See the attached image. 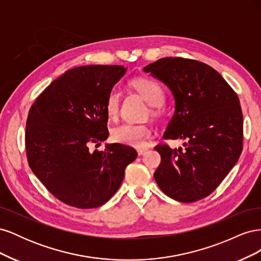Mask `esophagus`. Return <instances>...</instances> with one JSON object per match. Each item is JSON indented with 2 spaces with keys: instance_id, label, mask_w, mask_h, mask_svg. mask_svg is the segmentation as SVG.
<instances>
[{
  "instance_id": "34e87169",
  "label": "esophagus",
  "mask_w": 261,
  "mask_h": 261,
  "mask_svg": "<svg viewBox=\"0 0 261 261\" xmlns=\"http://www.w3.org/2000/svg\"><path fill=\"white\" fill-rule=\"evenodd\" d=\"M147 148H138L137 149V153H138V155H143V154H145V152L147 151Z\"/></svg>"
}]
</instances>
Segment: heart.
Returning a JSON list of instances; mask_svg holds the SVG:
<instances>
[{"label": "heart", "instance_id": "b5f03b06", "mask_svg": "<svg viewBox=\"0 0 261 261\" xmlns=\"http://www.w3.org/2000/svg\"><path fill=\"white\" fill-rule=\"evenodd\" d=\"M130 86L135 89L147 103L152 107H161L164 93L159 84L145 77L134 78ZM121 103V92L117 88L111 89L106 100V112L110 118H115L118 114ZM151 135V130L145 125L123 123L112 129L111 136L116 143L126 146L141 148L146 146V139Z\"/></svg>", "mask_w": 261, "mask_h": 261}]
</instances>
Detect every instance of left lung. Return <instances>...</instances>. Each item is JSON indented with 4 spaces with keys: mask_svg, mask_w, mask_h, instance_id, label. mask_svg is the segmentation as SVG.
Segmentation results:
<instances>
[{
    "mask_svg": "<svg viewBox=\"0 0 261 261\" xmlns=\"http://www.w3.org/2000/svg\"><path fill=\"white\" fill-rule=\"evenodd\" d=\"M162 82L174 99L164 139H184V148L159 145L154 178L172 199L194 202L209 196L239 161L243 114L238 94L204 63L163 58L143 68Z\"/></svg>",
    "mask_w": 261,
    "mask_h": 261,
    "instance_id": "1",
    "label": "left lung"
}]
</instances>
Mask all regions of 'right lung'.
Listing matches in <instances>:
<instances>
[{
	"label": "right lung",
	"instance_id": "add662e5",
	"mask_svg": "<svg viewBox=\"0 0 261 261\" xmlns=\"http://www.w3.org/2000/svg\"><path fill=\"white\" fill-rule=\"evenodd\" d=\"M127 72L123 65H86L67 70L30 108L26 123L28 163L46 189L68 206L90 209L120 188L136 150L107 144L106 100Z\"/></svg>",
	"mask_w": 261,
	"mask_h": 261
}]
</instances>
